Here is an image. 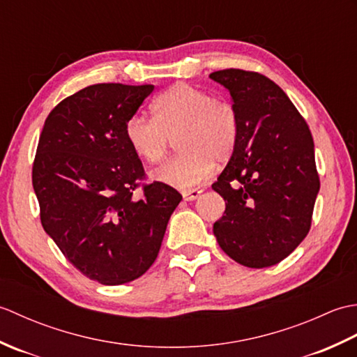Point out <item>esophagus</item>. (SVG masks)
I'll use <instances>...</instances> for the list:
<instances>
[{
	"mask_svg": "<svg viewBox=\"0 0 357 357\" xmlns=\"http://www.w3.org/2000/svg\"><path fill=\"white\" fill-rule=\"evenodd\" d=\"M201 193H202V190H199V188H190V190L183 192V198H184V201H195L199 198Z\"/></svg>",
	"mask_w": 357,
	"mask_h": 357,
	"instance_id": "1",
	"label": "esophagus"
}]
</instances>
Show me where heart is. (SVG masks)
Instances as JSON below:
<instances>
[{
  "label": "heart",
  "instance_id": "heart-1",
  "mask_svg": "<svg viewBox=\"0 0 357 357\" xmlns=\"http://www.w3.org/2000/svg\"><path fill=\"white\" fill-rule=\"evenodd\" d=\"M153 118L135 113L124 132L128 146L147 162H159L167 155L170 138L178 137L183 153L151 172L158 183L190 188L206 181L234 151L239 138V116L234 105L218 100L207 90L181 82L165 90L151 104Z\"/></svg>",
  "mask_w": 357,
  "mask_h": 357
}]
</instances>
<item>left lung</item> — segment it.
<instances>
[{
    "mask_svg": "<svg viewBox=\"0 0 357 357\" xmlns=\"http://www.w3.org/2000/svg\"><path fill=\"white\" fill-rule=\"evenodd\" d=\"M210 78L229 90L239 116L236 147L211 185L225 201L213 233L233 261L271 267L312 225L321 187L313 136L290 98L264 75L227 69Z\"/></svg>",
    "mask_w": 357,
    "mask_h": 357,
    "instance_id": "left-lung-1",
    "label": "left lung"
}]
</instances>
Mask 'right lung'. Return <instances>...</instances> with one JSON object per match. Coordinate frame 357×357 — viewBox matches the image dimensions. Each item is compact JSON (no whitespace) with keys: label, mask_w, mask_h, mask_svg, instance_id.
I'll return each instance as SVG.
<instances>
[{"label":"right lung","mask_w":357,"mask_h":357,"mask_svg":"<svg viewBox=\"0 0 357 357\" xmlns=\"http://www.w3.org/2000/svg\"><path fill=\"white\" fill-rule=\"evenodd\" d=\"M155 86L95 84L50 112L32 170L44 231L67 261L102 285L138 279L155 262L183 199L162 183L144 187L124 127Z\"/></svg>","instance_id":"obj_1"}]
</instances>
